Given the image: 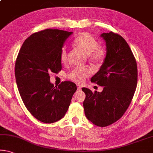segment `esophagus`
Segmentation results:
<instances>
[{"label": "esophagus", "instance_id": "34e87169", "mask_svg": "<svg viewBox=\"0 0 153 153\" xmlns=\"http://www.w3.org/2000/svg\"><path fill=\"white\" fill-rule=\"evenodd\" d=\"M77 91H81V89H82V86H79V85H78L77 86Z\"/></svg>", "mask_w": 153, "mask_h": 153}]
</instances>
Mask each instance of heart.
Returning a JSON list of instances; mask_svg holds the SVG:
<instances>
[{"label": "heart", "instance_id": "1", "mask_svg": "<svg viewBox=\"0 0 153 153\" xmlns=\"http://www.w3.org/2000/svg\"><path fill=\"white\" fill-rule=\"evenodd\" d=\"M74 43L77 47L86 53L87 59L92 63L99 64L105 59L107 54L105 48L99 45L97 40L90 34L86 33L80 34L75 39ZM60 59L62 63H65L67 61V50L65 46L61 48ZM92 72L93 70L90 66L75 67L68 74L67 77L76 83L82 84L87 77L91 76Z\"/></svg>", "mask_w": 153, "mask_h": 153}]
</instances>
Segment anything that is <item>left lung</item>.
<instances>
[{
	"label": "left lung",
	"instance_id": "8db88e82",
	"mask_svg": "<svg viewBox=\"0 0 153 153\" xmlns=\"http://www.w3.org/2000/svg\"><path fill=\"white\" fill-rule=\"evenodd\" d=\"M107 54L91 82L103 86L101 93L82 88L86 94V118L98 127H107L122 117L134 95L137 83V62L125 39L117 33L101 34Z\"/></svg>",
	"mask_w": 153,
	"mask_h": 153
}]
</instances>
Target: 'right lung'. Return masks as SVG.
I'll return each instance as SVG.
<instances>
[{
	"instance_id": "obj_1",
	"label": "right lung",
	"mask_w": 153,
	"mask_h": 153,
	"mask_svg": "<svg viewBox=\"0 0 153 153\" xmlns=\"http://www.w3.org/2000/svg\"><path fill=\"white\" fill-rule=\"evenodd\" d=\"M72 32L48 28L33 33L25 40L17 56L15 76L19 93L27 110L44 123L63 117L75 92L76 84L61 82L55 88L50 81V72L62 69L60 50Z\"/></svg>"
}]
</instances>
